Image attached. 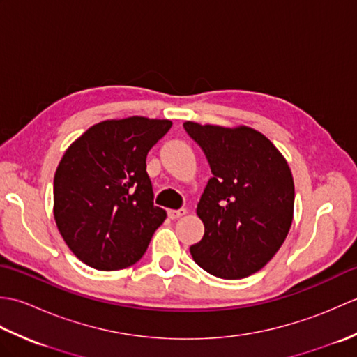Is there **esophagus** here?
I'll list each match as a JSON object with an SVG mask.
<instances>
[{
    "instance_id": "1",
    "label": "esophagus",
    "mask_w": 357,
    "mask_h": 357,
    "mask_svg": "<svg viewBox=\"0 0 357 357\" xmlns=\"http://www.w3.org/2000/svg\"><path fill=\"white\" fill-rule=\"evenodd\" d=\"M187 213L185 208H179V210H169V218L170 219H178L181 216H184Z\"/></svg>"
}]
</instances>
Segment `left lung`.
I'll use <instances>...</instances> for the list:
<instances>
[{
	"instance_id": "8db88e82",
	"label": "left lung",
	"mask_w": 357,
	"mask_h": 357,
	"mask_svg": "<svg viewBox=\"0 0 357 357\" xmlns=\"http://www.w3.org/2000/svg\"><path fill=\"white\" fill-rule=\"evenodd\" d=\"M210 164L196 213L202 239L190 247L210 275L242 279L276 255L293 221L294 183L285 158L255 128L184 123Z\"/></svg>"
}]
</instances>
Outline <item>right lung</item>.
Wrapping results in <instances>:
<instances>
[{
    "instance_id": "add662e5",
    "label": "right lung",
    "mask_w": 357,
    "mask_h": 357,
    "mask_svg": "<svg viewBox=\"0 0 357 357\" xmlns=\"http://www.w3.org/2000/svg\"><path fill=\"white\" fill-rule=\"evenodd\" d=\"M170 127L169 119H109L66 150L53 179V215L67 247L90 267H130L164 222L146 158Z\"/></svg>"
}]
</instances>
